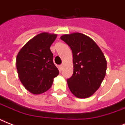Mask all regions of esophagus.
<instances>
[{
	"label": "esophagus",
	"mask_w": 125,
	"mask_h": 125,
	"mask_svg": "<svg viewBox=\"0 0 125 125\" xmlns=\"http://www.w3.org/2000/svg\"><path fill=\"white\" fill-rule=\"evenodd\" d=\"M63 66V64H61L60 65V66H59V69H60V71L62 70Z\"/></svg>",
	"instance_id": "34e87169"
}]
</instances>
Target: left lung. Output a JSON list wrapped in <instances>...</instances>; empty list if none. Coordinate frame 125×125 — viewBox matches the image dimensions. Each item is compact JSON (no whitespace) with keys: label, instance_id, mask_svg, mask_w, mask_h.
Returning a JSON list of instances; mask_svg holds the SVG:
<instances>
[{"label":"left lung","instance_id":"obj_1","mask_svg":"<svg viewBox=\"0 0 125 125\" xmlns=\"http://www.w3.org/2000/svg\"><path fill=\"white\" fill-rule=\"evenodd\" d=\"M61 40L70 47L73 74L67 80L69 88L78 98H87L100 87L106 75L104 55L92 39L81 33L65 34Z\"/></svg>","mask_w":125,"mask_h":125}]
</instances>
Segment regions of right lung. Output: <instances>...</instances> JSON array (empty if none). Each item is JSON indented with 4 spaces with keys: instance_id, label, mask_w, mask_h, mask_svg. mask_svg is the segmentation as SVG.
<instances>
[{
    "instance_id": "add662e5",
    "label": "right lung",
    "mask_w": 125,
    "mask_h": 125,
    "mask_svg": "<svg viewBox=\"0 0 125 125\" xmlns=\"http://www.w3.org/2000/svg\"><path fill=\"white\" fill-rule=\"evenodd\" d=\"M56 34L43 32L36 36L21 49L17 56L16 66L21 82L33 94L49 90L59 71L53 63L50 47Z\"/></svg>"
}]
</instances>
